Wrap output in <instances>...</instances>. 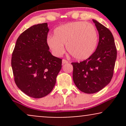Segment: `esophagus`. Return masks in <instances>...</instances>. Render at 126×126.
<instances>
[{
	"instance_id": "obj_1",
	"label": "esophagus",
	"mask_w": 126,
	"mask_h": 126,
	"mask_svg": "<svg viewBox=\"0 0 126 126\" xmlns=\"http://www.w3.org/2000/svg\"><path fill=\"white\" fill-rule=\"evenodd\" d=\"M68 63V61L67 60H66V59H63V60H62V63H63V64H66V63Z\"/></svg>"
}]
</instances>
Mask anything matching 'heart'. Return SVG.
I'll use <instances>...</instances> for the list:
<instances>
[{"instance_id": "1", "label": "heart", "mask_w": 126, "mask_h": 126, "mask_svg": "<svg viewBox=\"0 0 126 126\" xmlns=\"http://www.w3.org/2000/svg\"><path fill=\"white\" fill-rule=\"evenodd\" d=\"M98 34L95 26L83 21L69 22L57 27L53 37L47 38L49 48L56 56L68 53L73 58L83 60L89 58L97 47Z\"/></svg>"}]
</instances>
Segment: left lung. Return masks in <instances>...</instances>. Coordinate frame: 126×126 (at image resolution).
Wrapping results in <instances>:
<instances>
[{
  "mask_svg": "<svg viewBox=\"0 0 126 126\" xmlns=\"http://www.w3.org/2000/svg\"><path fill=\"white\" fill-rule=\"evenodd\" d=\"M98 33L99 42L96 50L86 60L73 62V79L82 92L94 94L110 82L117 59V48L111 32L93 19Z\"/></svg>",
  "mask_w": 126,
  "mask_h": 126,
  "instance_id": "left-lung-1",
  "label": "left lung"
}]
</instances>
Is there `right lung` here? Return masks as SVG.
<instances>
[{
    "instance_id": "right-lung-1",
    "label": "right lung",
    "mask_w": 126,
    "mask_h": 126,
    "mask_svg": "<svg viewBox=\"0 0 126 126\" xmlns=\"http://www.w3.org/2000/svg\"><path fill=\"white\" fill-rule=\"evenodd\" d=\"M47 23L33 25L19 36L11 59L16 85L30 97L50 94L62 69V59L53 56L47 43Z\"/></svg>"
}]
</instances>
